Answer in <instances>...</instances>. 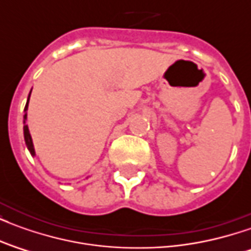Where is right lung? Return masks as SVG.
<instances>
[{"mask_svg": "<svg viewBox=\"0 0 251 251\" xmlns=\"http://www.w3.org/2000/svg\"><path fill=\"white\" fill-rule=\"evenodd\" d=\"M29 98H30V93L28 95V100H26V104H25V114H24V140L25 144H26V148H28V151L32 156H35V148H33V142H32V137H30L29 129H28V125L25 124V121H26V110H28V103H29Z\"/></svg>", "mask_w": 251, "mask_h": 251, "instance_id": "1", "label": "right lung"}]
</instances>
